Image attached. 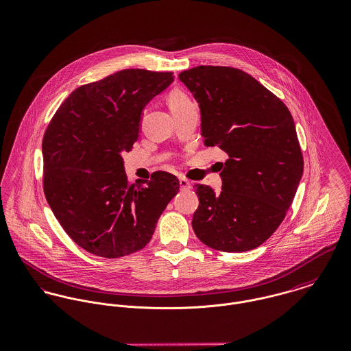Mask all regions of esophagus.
<instances>
[{
    "mask_svg": "<svg viewBox=\"0 0 351 351\" xmlns=\"http://www.w3.org/2000/svg\"><path fill=\"white\" fill-rule=\"evenodd\" d=\"M179 184H180V189H191V183H189L187 179H183V178H180V179H179Z\"/></svg>",
    "mask_w": 351,
    "mask_h": 351,
    "instance_id": "1",
    "label": "esophagus"
}]
</instances>
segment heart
<instances>
[{
    "mask_svg": "<svg viewBox=\"0 0 351 351\" xmlns=\"http://www.w3.org/2000/svg\"><path fill=\"white\" fill-rule=\"evenodd\" d=\"M168 106L172 110V113L180 112L183 109L189 108L193 106V103L191 101L189 95L180 89H173L169 92L168 95Z\"/></svg>",
    "mask_w": 351,
    "mask_h": 351,
    "instance_id": "b5f03b06",
    "label": "heart"
}]
</instances>
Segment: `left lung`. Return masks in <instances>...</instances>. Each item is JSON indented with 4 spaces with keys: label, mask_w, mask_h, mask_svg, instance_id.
Instances as JSON below:
<instances>
[{
    "label": "left lung",
    "mask_w": 351,
    "mask_h": 351,
    "mask_svg": "<svg viewBox=\"0 0 351 351\" xmlns=\"http://www.w3.org/2000/svg\"><path fill=\"white\" fill-rule=\"evenodd\" d=\"M179 79L199 104L204 144L228 155L220 192L195 184L199 207L192 228L214 250L256 248L283 221L303 173L294 119L282 100L241 69L200 65Z\"/></svg>",
    "instance_id": "8db88e82"
}]
</instances>
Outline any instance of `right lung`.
<instances>
[{"label": "right lung", "instance_id": "1", "mask_svg": "<svg viewBox=\"0 0 351 351\" xmlns=\"http://www.w3.org/2000/svg\"><path fill=\"white\" fill-rule=\"evenodd\" d=\"M172 81V72L124 69L81 85L45 131V197L64 231L93 255L144 248L179 192L178 178L164 171L130 184L121 156L138 137L143 109Z\"/></svg>", "mask_w": 351, "mask_h": 351}]
</instances>
